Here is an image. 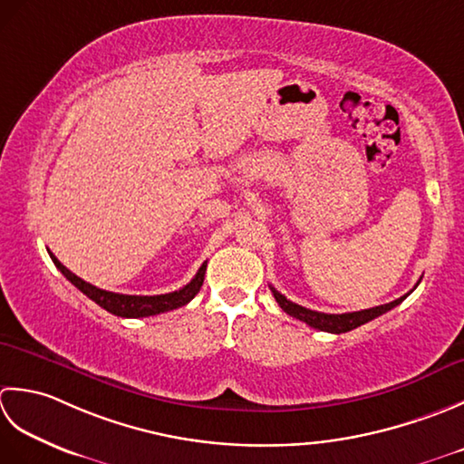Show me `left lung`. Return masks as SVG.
I'll list each match as a JSON object with an SVG mask.
<instances>
[{
    "instance_id": "1",
    "label": "left lung",
    "mask_w": 464,
    "mask_h": 464,
    "mask_svg": "<svg viewBox=\"0 0 464 464\" xmlns=\"http://www.w3.org/2000/svg\"><path fill=\"white\" fill-rule=\"evenodd\" d=\"M419 285V282H417ZM274 298H276V302L280 304V308L286 312V314L295 316L296 320H302V323H306L308 326L316 328V330H324V333H333V334H340V333H348V330H354L361 324H366L371 323V320H374L376 316L384 314V312L392 310L394 306H399L401 302L411 295H404L401 298H396L392 302H389V304H381V306H374V308H366V310H358V312H346V314H324V312H316V310H310V308H304L300 304H295V302H290L285 295H280V292L270 286Z\"/></svg>"
}]
</instances>
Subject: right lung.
Masks as SVG:
<instances>
[{"label":"right lung","instance_id":"right-lung-1","mask_svg":"<svg viewBox=\"0 0 464 464\" xmlns=\"http://www.w3.org/2000/svg\"><path fill=\"white\" fill-rule=\"evenodd\" d=\"M50 256H52L55 266H58V270L72 282L75 288L82 290L83 295L96 302V304L102 306L103 310H108V312H111V314L121 316V318L154 316V314H162V312L188 304V302H190L198 295V292H200V288L204 285V274H206V262H204L200 270L196 272V276L188 282L184 288H179L176 292H168V295H158V296H130V295H118V292H110V290H102L98 286H93V285H90V282L82 280L80 276H75L72 270L65 268L52 252H50Z\"/></svg>","mask_w":464,"mask_h":464}]
</instances>
